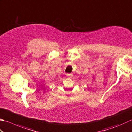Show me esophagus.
Segmentation results:
<instances>
[{"label": "esophagus", "mask_w": 132, "mask_h": 132, "mask_svg": "<svg viewBox=\"0 0 132 132\" xmlns=\"http://www.w3.org/2000/svg\"><path fill=\"white\" fill-rule=\"evenodd\" d=\"M72 76H73V74H70V73L67 74V77H69V78H70V77H71Z\"/></svg>", "instance_id": "1"}]
</instances>
